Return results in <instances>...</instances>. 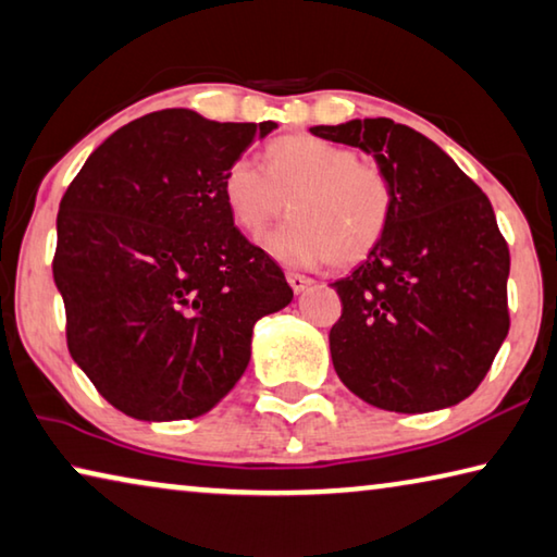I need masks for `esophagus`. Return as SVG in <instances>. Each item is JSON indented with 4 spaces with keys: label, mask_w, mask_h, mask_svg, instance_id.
<instances>
[{
    "label": "esophagus",
    "mask_w": 557,
    "mask_h": 557,
    "mask_svg": "<svg viewBox=\"0 0 557 557\" xmlns=\"http://www.w3.org/2000/svg\"><path fill=\"white\" fill-rule=\"evenodd\" d=\"M287 282H289V287L295 289V293H302V289L312 285V280L307 275H299V272H287Z\"/></svg>",
    "instance_id": "obj_1"
}]
</instances>
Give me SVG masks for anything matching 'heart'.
Instances as JSON below:
<instances>
[{"instance_id":"heart-1","label":"heart","mask_w":557,"mask_h":557,"mask_svg":"<svg viewBox=\"0 0 557 557\" xmlns=\"http://www.w3.org/2000/svg\"><path fill=\"white\" fill-rule=\"evenodd\" d=\"M233 223L258 237L287 210L289 220L264 237L272 258L287 264L330 262L357 268L372 258L396 213V183L357 148L312 134L275 138L264 148V171L237 158L220 183Z\"/></svg>"}]
</instances>
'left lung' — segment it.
Masks as SVG:
<instances>
[{
	"mask_svg": "<svg viewBox=\"0 0 557 557\" xmlns=\"http://www.w3.org/2000/svg\"><path fill=\"white\" fill-rule=\"evenodd\" d=\"M310 131L374 153L399 196L376 252L334 282L342 317L330 351L339 379L386 411L463 401L510 326V252L491 200L434 140L392 119Z\"/></svg>",
	"mask_w": 557,
	"mask_h": 557,
	"instance_id": "left-lung-1",
	"label": "left lung"
}]
</instances>
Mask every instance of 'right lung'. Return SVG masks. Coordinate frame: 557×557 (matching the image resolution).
I'll list each match as a JSON object with an SVG mask.
<instances>
[{"instance_id": "right-lung-1", "label": "right lung", "mask_w": 557, "mask_h": 557, "mask_svg": "<svg viewBox=\"0 0 557 557\" xmlns=\"http://www.w3.org/2000/svg\"><path fill=\"white\" fill-rule=\"evenodd\" d=\"M272 128L148 113L106 138L61 198L51 268L69 351L128 417L213 409L250 361L255 322L293 299L220 193L225 168Z\"/></svg>"}]
</instances>
